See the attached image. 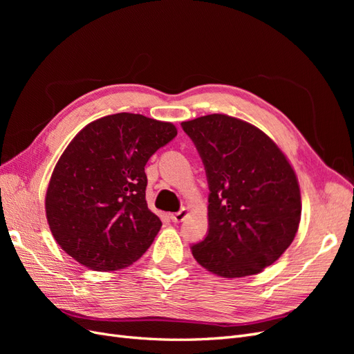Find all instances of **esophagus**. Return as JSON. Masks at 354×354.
<instances>
[{"mask_svg":"<svg viewBox=\"0 0 354 354\" xmlns=\"http://www.w3.org/2000/svg\"><path fill=\"white\" fill-rule=\"evenodd\" d=\"M187 214H189V211L186 208H181L180 211L171 214V220H173L174 223H181L187 217Z\"/></svg>","mask_w":354,"mask_h":354,"instance_id":"esophagus-1","label":"esophagus"}]
</instances>
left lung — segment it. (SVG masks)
Instances as JSON below:
<instances>
[{"mask_svg": "<svg viewBox=\"0 0 354 354\" xmlns=\"http://www.w3.org/2000/svg\"><path fill=\"white\" fill-rule=\"evenodd\" d=\"M196 146L208 180V233L192 245L211 273H260L286 251L301 217L292 167L259 128L212 113L181 122Z\"/></svg>", "mask_w": 354, "mask_h": 354, "instance_id": "1", "label": "left lung"}]
</instances>
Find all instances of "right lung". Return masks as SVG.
<instances>
[{
    "instance_id": "right-lung-1",
    "label": "right lung",
    "mask_w": 354,
    "mask_h": 354,
    "mask_svg": "<svg viewBox=\"0 0 354 354\" xmlns=\"http://www.w3.org/2000/svg\"><path fill=\"white\" fill-rule=\"evenodd\" d=\"M176 136L173 124L127 112L100 118L75 136L46 196L50 230L63 251L97 272L140 259L162 226L147 208L145 167Z\"/></svg>"
}]
</instances>
